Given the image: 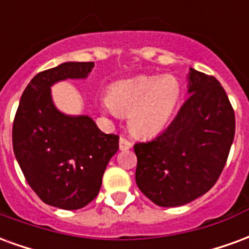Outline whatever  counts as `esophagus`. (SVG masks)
<instances>
[{
	"instance_id": "1",
	"label": "esophagus",
	"mask_w": 249,
	"mask_h": 249,
	"mask_svg": "<svg viewBox=\"0 0 249 249\" xmlns=\"http://www.w3.org/2000/svg\"><path fill=\"white\" fill-rule=\"evenodd\" d=\"M130 146H132V142H130L128 139H125V137H120V149H121V151L129 149Z\"/></svg>"
}]
</instances>
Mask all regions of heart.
Segmentation results:
<instances>
[{"instance_id":"obj_1","label":"heart","mask_w":249,"mask_h":249,"mask_svg":"<svg viewBox=\"0 0 249 249\" xmlns=\"http://www.w3.org/2000/svg\"><path fill=\"white\" fill-rule=\"evenodd\" d=\"M181 84L173 76H140L113 84L101 100L110 113L129 117L139 137H155L167 128L181 100Z\"/></svg>"}]
</instances>
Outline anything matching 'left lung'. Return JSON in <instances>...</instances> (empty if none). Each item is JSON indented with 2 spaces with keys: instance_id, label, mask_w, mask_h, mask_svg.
<instances>
[{
  "instance_id": "obj_1",
  "label": "left lung",
  "mask_w": 249,
  "mask_h": 249,
  "mask_svg": "<svg viewBox=\"0 0 249 249\" xmlns=\"http://www.w3.org/2000/svg\"><path fill=\"white\" fill-rule=\"evenodd\" d=\"M189 97L162 133L135 144L136 183L160 207L203 196L224 169L235 137V112L213 76L189 69Z\"/></svg>"
}]
</instances>
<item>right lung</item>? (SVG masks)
I'll list each match as a JSON object with an SVG mask.
<instances>
[{
  "instance_id": "obj_1",
  "label": "right lung",
  "mask_w": 249,
  "mask_h": 249,
  "mask_svg": "<svg viewBox=\"0 0 249 249\" xmlns=\"http://www.w3.org/2000/svg\"><path fill=\"white\" fill-rule=\"evenodd\" d=\"M94 62H64L36 74L21 96L13 123V151L30 188L45 204L74 211L97 196L119 136L98 129L89 116H66L51 87L85 78Z\"/></svg>"
}]
</instances>
